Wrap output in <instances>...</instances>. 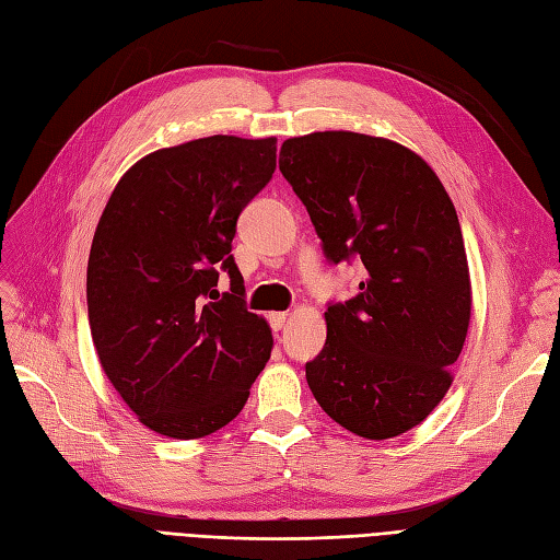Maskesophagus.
<instances>
[{
    "label": "esophagus",
    "mask_w": 560,
    "mask_h": 560,
    "mask_svg": "<svg viewBox=\"0 0 560 560\" xmlns=\"http://www.w3.org/2000/svg\"><path fill=\"white\" fill-rule=\"evenodd\" d=\"M287 319H290V313H284V311H278V313H270V315H268L270 327H273L276 331H280V329L284 327Z\"/></svg>",
    "instance_id": "1"
}]
</instances>
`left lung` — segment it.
<instances>
[{
    "mask_svg": "<svg viewBox=\"0 0 560 560\" xmlns=\"http://www.w3.org/2000/svg\"><path fill=\"white\" fill-rule=\"evenodd\" d=\"M280 173L306 206L327 259L360 257V294L327 308V343L306 364L313 397L364 439L420 425L453 383L471 282L453 200L399 142L350 130L284 140Z\"/></svg>",
    "mask_w": 560,
    "mask_h": 560,
    "instance_id": "left-lung-1",
    "label": "left lung"
}]
</instances>
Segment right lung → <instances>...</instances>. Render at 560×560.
<instances>
[{"label":"right lung","instance_id":"obj_1","mask_svg":"<svg viewBox=\"0 0 560 560\" xmlns=\"http://www.w3.org/2000/svg\"><path fill=\"white\" fill-rule=\"evenodd\" d=\"M276 138L212 135L151 151L118 179L86 273L97 360L142 425L208 436L243 411L273 334L245 308L235 224L276 171ZM232 290L219 295L218 268Z\"/></svg>","mask_w":560,"mask_h":560}]
</instances>
